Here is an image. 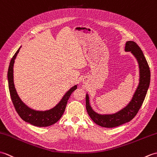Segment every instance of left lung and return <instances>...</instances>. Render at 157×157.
<instances>
[{
    "label": "left lung",
    "mask_w": 157,
    "mask_h": 157,
    "mask_svg": "<svg viewBox=\"0 0 157 157\" xmlns=\"http://www.w3.org/2000/svg\"><path fill=\"white\" fill-rule=\"evenodd\" d=\"M125 51L131 52L136 59L139 66L140 78L138 87L132 100L122 109L113 114H99L90 105L89 95H86V108L90 117L99 126L104 128H114L131 121L138 112L147 95L151 81V71L143 52L136 43L128 41Z\"/></svg>",
    "instance_id": "1"
}]
</instances>
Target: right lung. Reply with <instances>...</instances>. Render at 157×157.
<instances>
[{"label":"right lung","mask_w":157,"mask_h":157,"mask_svg":"<svg viewBox=\"0 0 157 157\" xmlns=\"http://www.w3.org/2000/svg\"><path fill=\"white\" fill-rule=\"evenodd\" d=\"M21 47L16 52L10 62L7 74L10 95L11 97L13 105L19 116L26 122H28L37 127L50 126L51 125L56 123L60 119L65 111L69 97L72 93L77 88V85L73 86L72 88L70 89L62 97L60 101L52 109L46 111H37L31 109L20 99L17 93L13 81L14 62H15L17 55L19 53Z\"/></svg>","instance_id":"right-lung-1"}]
</instances>
